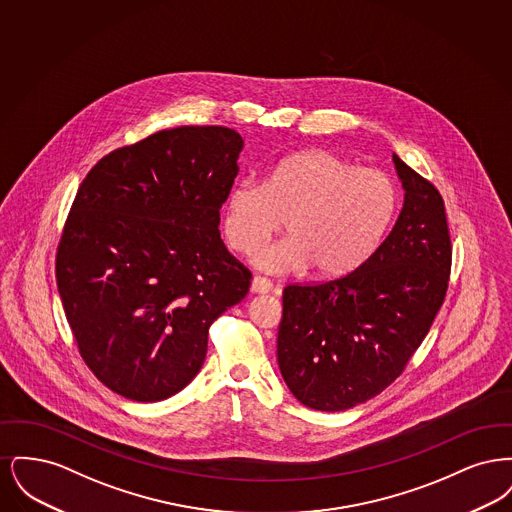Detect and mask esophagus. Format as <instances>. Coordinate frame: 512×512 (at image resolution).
<instances>
[{
    "instance_id": "34e87169",
    "label": "esophagus",
    "mask_w": 512,
    "mask_h": 512,
    "mask_svg": "<svg viewBox=\"0 0 512 512\" xmlns=\"http://www.w3.org/2000/svg\"><path fill=\"white\" fill-rule=\"evenodd\" d=\"M251 292L253 293H268L272 292V282L263 278V276H255L251 280Z\"/></svg>"
}]
</instances>
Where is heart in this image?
Segmentation results:
<instances>
[{
    "instance_id": "heart-1",
    "label": "heart",
    "mask_w": 512,
    "mask_h": 512,
    "mask_svg": "<svg viewBox=\"0 0 512 512\" xmlns=\"http://www.w3.org/2000/svg\"><path fill=\"white\" fill-rule=\"evenodd\" d=\"M395 209L397 190L386 172L309 149L282 159L267 184L234 182L224 197L222 230L234 251L251 255L286 217L290 236L263 247L255 265L274 274L313 265L318 276H340L378 247Z\"/></svg>"
}]
</instances>
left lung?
Returning a JSON list of instances; mask_svg holds the SVG:
<instances>
[{"instance_id": "obj_1", "label": "left lung", "mask_w": 512, "mask_h": 512, "mask_svg": "<svg viewBox=\"0 0 512 512\" xmlns=\"http://www.w3.org/2000/svg\"><path fill=\"white\" fill-rule=\"evenodd\" d=\"M393 163L405 201L390 236L340 278L284 290L278 366L315 411H345L386 390L445 299L453 247L443 197L395 153Z\"/></svg>"}]
</instances>
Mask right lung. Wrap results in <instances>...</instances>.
I'll use <instances>...</instances> for the list:
<instances>
[{
  "label": "right lung",
  "mask_w": 512,
  "mask_h": 512,
  "mask_svg": "<svg viewBox=\"0 0 512 512\" xmlns=\"http://www.w3.org/2000/svg\"><path fill=\"white\" fill-rule=\"evenodd\" d=\"M242 147L224 126L161 130L99 159L76 192L57 290L80 357L126 399L184 390L211 324L249 292L219 232Z\"/></svg>",
  "instance_id": "1"
}]
</instances>
